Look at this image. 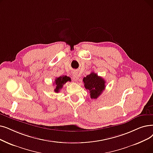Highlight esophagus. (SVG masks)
<instances>
[{"label": "esophagus", "instance_id": "1", "mask_svg": "<svg viewBox=\"0 0 153 153\" xmlns=\"http://www.w3.org/2000/svg\"><path fill=\"white\" fill-rule=\"evenodd\" d=\"M72 78H73V79H74V81H77V80L79 79V76H78V74H77V73H76V72L73 73Z\"/></svg>", "mask_w": 153, "mask_h": 153}]
</instances>
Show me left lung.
Returning a JSON list of instances; mask_svg holds the SVG:
<instances>
[{
  "instance_id": "1",
  "label": "left lung",
  "mask_w": 153,
  "mask_h": 153,
  "mask_svg": "<svg viewBox=\"0 0 153 153\" xmlns=\"http://www.w3.org/2000/svg\"><path fill=\"white\" fill-rule=\"evenodd\" d=\"M84 87L89 91L91 99H96L102 94L105 89V81L103 78L98 76L94 72L83 78Z\"/></svg>"
}]
</instances>
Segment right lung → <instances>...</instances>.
<instances>
[{"label": "right lung", "mask_w": 153, "mask_h": 153, "mask_svg": "<svg viewBox=\"0 0 153 153\" xmlns=\"http://www.w3.org/2000/svg\"><path fill=\"white\" fill-rule=\"evenodd\" d=\"M71 82V78L69 77H68L67 76H63L59 77L56 79L54 82V85H56V88L54 89V91L56 92H59L60 89L62 88V86L64 84H65L67 82Z\"/></svg>", "instance_id": "right-lung-1"}]
</instances>
